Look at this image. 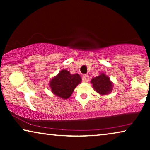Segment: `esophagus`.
<instances>
[{
  "mask_svg": "<svg viewBox=\"0 0 150 150\" xmlns=\"http://www.w3.org/2000/svg\"><path fill=\"white\" fill-rule=\"evenodd\" d=\"M89 75H87V74L84 75L83 77V81L85 82V83H87V82L89 81Z\"/></svg>",
  "mask_w": 150,
  "mask_h": 150,
  "instance_id": "1",
  "label": "esophagus"
}]
</instances>
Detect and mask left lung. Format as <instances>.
I'll return each mask as SVG.
<instances>
[{
  "mask_svg": "<svg viewBox=\"0 0 150 150\" xmlns=\"http://www.w3.org/2000/svg\"><path fill=\"white\" fill-rule=\"evenodd\" d=\"M91 83L93 89L101 96L108 95L113 89V84L110 78L104 73H100L99 76L93 78Z\"/></svg>",
  "mask_w": 150,
  "mask_h": 150,
  "instance_id": "obj_1",
  "label": "left lung"
}]
</instances>
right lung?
I'll return each mask as SVG.
<instances>
[{
    "label": "right lung",
    "instance_id": "1",
    "mask_svg": "<svg viewBox=\"0 0 150 150\" xmlns=\"http://www.w3.org/2000/svg\"><path fill=\"white\" fill-rule=\"evenodd\" d=\"M81 81L82 79L79 74H71L66 69H62L50 79L49 87L54 95L65 100L70 97L74 90Z\"/></svg>",
    "mask_w": 150,
    "mask_h": 150
}]
</instances>
